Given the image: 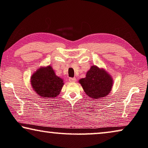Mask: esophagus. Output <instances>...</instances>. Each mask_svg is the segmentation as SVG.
Here are the masks:
<instances>
[{
	"label": "esophagus",
	"instance_id": "34e87169",
	"mask_svg": "<svg viewBox=\"0 0 148 148\" xmlns=\"http://www.w3.org/2000/svg\"><path fill=\"white\" fill-rule=\"evenodd\" d=\"M69 81L70 82H75L76 81V79L75 78H70Z\"/></svg>",
	"mask_w": 148,
	"mask_h": 148
}]
</instances>
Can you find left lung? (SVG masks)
I'll list each match as a JSON object with an SVG mask.
<instances>
[{
	"label": "left lung",
	"mask_w": 148,
	"mask_h": 148,
	"mask_svg": "<svg viewBox=\"0 0 148 148\" xmlns=\"http://www.w3.org/2000/svg\"><path fill=\"white\" fill-rule=\"evenodd\" d=\"M87 96L99 100L108 95L113 86V78L103 68L92 65L86 77L79 80Z\"/></svg>",
	"instance_id": "obj_1"
}]
</instances>
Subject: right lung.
Returning <instances> with one entry per match:
<instances>
[{
    "instance_id": "add662e5",
    "label": "right lung",
    "mask_w": 148,
    "mask_h": 148,
    "mask_svg": "<svg viewBox=\"0 0 148 148\" xmlns=\"http://www.w3.org/2000/svg\"><path fill=\"white\" fill-rule=\"evenodd\" d=\"M30 84L42 98H54L59 95L64 86L63 79L56 75L50 66H40L30 77Z\"/></svg>"
}]
</instances>
